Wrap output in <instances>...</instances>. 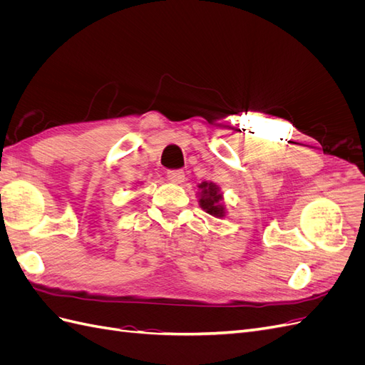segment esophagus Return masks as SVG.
I'll return each mask as SVG.
<instances>
[{
  "instance_id": "1",
  "label": "esophagus",
  "mask_w": 365,
  "mask_h": 365,
  "mask_svg": "<svg viewBox=\"0 0 365 365\" xmlns=\"http://www.w3.org/2000/svg\"><path fill=\"white\" fill-rule=\"evenodd\" d=\"M168 178L173 184H181L185 180V175L182 170H170V172H168Z\"/></svg>"
}]
</instances>
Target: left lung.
Returning a JSON list of instances; mask_svg holds the SVG:
<instances>
[{"label":"left lung","mask_w":365,"mask_h":365,"mask_svg":"<svg viewBox=\"0 0 365 365\" xmlns=\"http://www.w3.org/2000/svg\"><path fill=\"white\" fill-rule=\"evenodd\" d=\"M197 202L210 216L222 219L227 216V207L224 204V193L220 187L212 181H202L197 184Z\"/></svg>","instance_id":"1"}]
</instances>
